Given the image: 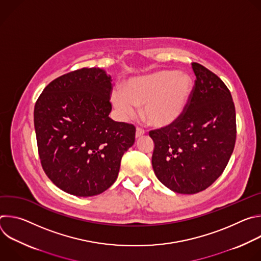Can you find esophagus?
Wrapping results in <instances>:
<instances>
[{
  "label": "esophagus",
  "mask_w": 261,
  "mask_h": 261,
  "mask_svg": "<svg viewBox=\"0 0 261 261\" xmlns=\"http://www.w3.org/2000/svg\"><path fill=\"white\" fill-rule=\"evenodd\" d=\"M143 134H144V130L143 129H141V128H137L136 129V132H135V137L136 138L141 137Z\"/></svg>",
  "instance_id": "34e87169"
}]
</instances>
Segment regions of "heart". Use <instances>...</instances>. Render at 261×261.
<instances>
[{
    "label": "heart",
    "mask_w": 261,
    "mask_h": 261,
    "mask_svg": "<svg viewBox=\"0 0 261 261\" xmlns=\"http://www.w3.org/2000/svg\"><path fill=\"white\" fill-rule=\"evenodd\" d=\"M193 94V83L188 74L160 70L135 76L122 86V93L111 96L114 106L123 119L135 115V106H142L146 124L157 128L168 127L180 120Z\"/></svg>",
    "instance_id": "obj_1"
}]
</instances>
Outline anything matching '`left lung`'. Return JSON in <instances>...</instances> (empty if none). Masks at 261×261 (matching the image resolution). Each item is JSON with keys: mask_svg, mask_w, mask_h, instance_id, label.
Instances as JSON below:
<instances>
[{"mask_svg": "<svg viewBox=\"0 0 261 261\" xmlns=\"http://www.w3.org/2000/svg\"><path fill=\"white\" fill-rule=\"evenodd\" d=\"M196 76L191 101L175 124L154 130L152 165L171 191L195 194L205 190L225 169L237 137L231 94L216 74L193 63Z\"/></svg>", "mask_w": 261, "mask_h": 261, "instance_id": "8db88e82", "label": "left lung"}]
</instances>
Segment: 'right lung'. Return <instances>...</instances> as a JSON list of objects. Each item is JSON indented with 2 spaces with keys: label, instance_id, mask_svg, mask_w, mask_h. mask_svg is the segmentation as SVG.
I'll use <instances>...</instances> for the list:
<instances>
[{
  "label": "right lung",
  "instance_id": "add662e5",
  "mask_svg": "<svg viewBox=\"0 0 261 261\" xmlns=\"http://www.w3.org/2000/svg\"><path fill=\"white\" fill-rule=\"evenodd\" d=\"M110 91L105 70L83 68L53 81L35 104L42 167L66 193L89 197L107 190L134 143V126L108 117Z\"/></svg>",
  "mask_w": 261,
  "mask_h": 261
}]
</instances>
